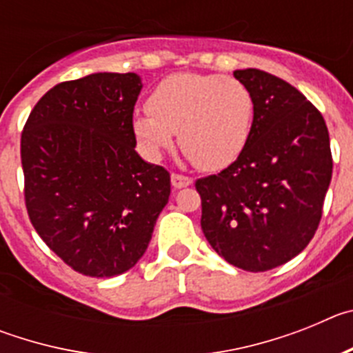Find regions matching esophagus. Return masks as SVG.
Segmentation results:
<instances>
[{
  "instance_id": "esophagus-1",
  "label": "esophagus",
  "mask_w": 353,
  "mask_h": 353,
  "mask_svg": "<svg viewBox=\"0 0 353 353\" xmlns=\"http://www.w3.org/2000/svg\"><path fill=\"white\" fill-rule=\"evenodd\" d=\"M171 183H173L174 189H182V187L191 185L192 179H191V176H185V174L173 173V174H171Z\"/></svg>"
}]
</instances>
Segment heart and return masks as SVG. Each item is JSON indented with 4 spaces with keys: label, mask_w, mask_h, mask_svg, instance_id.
<instances>
[{
    "label": "heart",
    "mask_w": 353,
    "mask_h": 353,
    "mask_svg": "<svg viewBox=\"0 0 353 353\" xmlns=\"http://www.w3.org/2000/svg\"><path fill=\"white\" fill-rule=\"evenodd\" d=\"M148 109L132 118L146 152L159 155L179 132L183 154L205 171L233 164L248 146L254 121L248 84L221 74H173L155 86Z\"/></svg>",
    "instance_id": "1"
}]
</instances>
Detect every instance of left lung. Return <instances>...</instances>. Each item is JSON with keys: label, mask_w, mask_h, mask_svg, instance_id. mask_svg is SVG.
<instances>
[{"label": "left lung", "mask_w": 353, "mask_h": 353, "mask_svg": "<svg viewBox=\"0 0 353 353\" xmlns=\"http://www.w3.org/2000/svg\"><path fill=\"white\" fill-rule=\"evenodd\" d=\"M254 97L248 146L233 164L196 180L201 230L228 263L276 269L310 244L332 176L329 130L297 88L258 68L233 72Z\"/></svg>", "instance_id": "obj_1"}]
</instances>
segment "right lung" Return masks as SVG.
I'll return each mask as SVG.
<instances>
[{"label": "right lung", "instance_id": "add662e5", "mask_svg": "<svg viewBox=\"0 0 353 353\" xmlns=\"http://www.w3.org/2000/svg\"><path fill=\"white\" fill-rule=\"evenodd\" d=\"M138 74L99 72L56 84L21 134L24 201L40 239L90 277L127 272L168 203V170L136 152Z\"/></svg>", "mask_w": 353, "mask_h": 353}]
</instances>
